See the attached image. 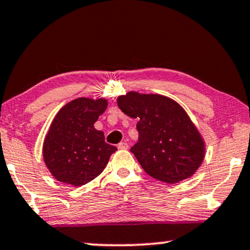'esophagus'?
Segmentation results:
<instances>
[{
    "label": "esophagus",
    "instance_id": "34e87169",
    "mask_svg": "<svg viewBox=\"0 0 250 250\" xmlns=\"http://www.w3.org/2000/svg\"><path fill=\"white\" fill-rule=\"evenodd\" d=\"M118 148L122 149V150H125V149H128V145L126 143H120L118 145Z\"/></svg>",
    "mask_w": 250,
    "mask_h": 250
}]
</instances>
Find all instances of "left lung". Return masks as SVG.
<instances>
[{"mask_svg": "<svg viewBox=\"0 0 250 250\" xmlns=\"http://www.w3.org/2000/svg\"><path fill=\"white\" fill-rule=\"evenodd\" d=\"M119 109L137 118L138 143L131 148L149 176L177 183L192 176L205 158V141L177 102L159 94L128 91Z\"/></svg>", "mask_w": 250, "mask_h": 250, "instance_id": "8db88e82", "label": "left lung"}]
</instances>
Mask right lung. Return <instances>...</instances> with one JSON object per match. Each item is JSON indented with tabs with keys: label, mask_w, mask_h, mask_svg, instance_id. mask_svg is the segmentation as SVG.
Wrapping results in <instances>:
<instances>
[{
	"label": "right lung",
	"mask_w": 250,
	"mask_h": 250,
	"mask_svg": "<svg viewBox=\"0 0 250 250\" xmlns=\"http://www.w3.org/2000/svg\"><path fill=\"white\" fill-rule=\"evenodd\" d=\"M107 107L105 98L80 97L61 107L51 123L42 145V158L55 180L84 186L106 167L115 146L94 124Z\"/></svg>",
	"instance_id": "1"
}]
</instances>
